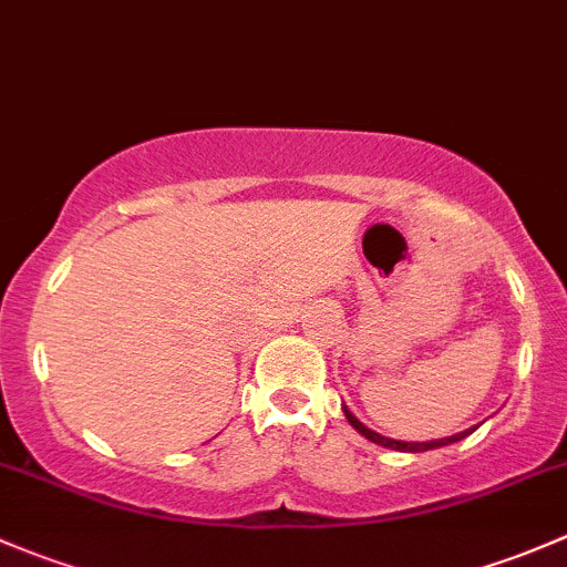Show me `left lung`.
Returning a JSON list of instances; mask_svg holds the SVG:
<instances>
[{
	"label": "left lung",
	"instance_id": "8db88e82",
	"mask_svg": "<svg viewBox=\"0 0 567 567\" xmlns=\"http://www.w3.org/2000/svg\"><path fill=\"white\" fill-rule=\"evenodd\" d=\"M343 414H347L349 425H352V429L358 431V434H363L365 440L373 442V445H382V447H390V451H401V453H423V451H436V447H445V445H453V442H461V440H464V436H470L472 431L477 429V425H472V429L461 431V434H453V436H442V440H429V442H404V440H390V436H382V434H377V431H371L369 425H365V423H360V420L354 417V414L349 412L347 406H343Z\"/></svg>",
	"mask_w": 567,
	"mask_h": 567
}]
</instances>
